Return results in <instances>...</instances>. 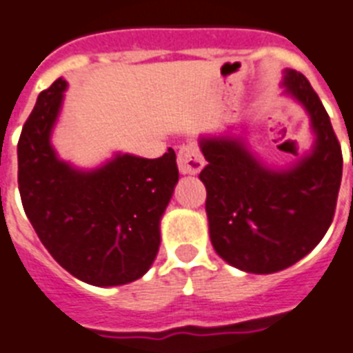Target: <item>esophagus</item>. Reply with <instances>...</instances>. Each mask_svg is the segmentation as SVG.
Segmentation results:
<instances>
[{
  "label": "esophagus",
  "mask_w": 353,
  "mask_h": 353,
  "mask_svg": "<svg viewBox=\"0 0 353 353\" xmlns=\"http://www.w3.org/2000/svg\"><path fill=\"white\" fill-rule=\"evenodd\" d=\"M177 165L181 174H197L204 165L199 147L195 143L183 145L177 152Z\"/></svg>",
  "instance_id": "obj_1"
}]
</instances>
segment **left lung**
Returning <instances> with one entry per match:
<instances>
[{
  "mask_svg": "<svg viewBox=\"0 0 353 353\" xmlns=\"http://www.w3.org/2000/svg\"><path fill=\"white\" fill-rule=\"evenodd\" d=\"M287 91L309 111L316 132L310 156L289 170H269L241 140L203 138L210 239L221 259L242 271H282L319 244L332 224L341 186V145L309 81L287 70Z\"/></svg>",
  "mask_w": 353,
  "mask_h": 353,
  "instance_id": "1",
  "label": "left lung"
}]
</instances>
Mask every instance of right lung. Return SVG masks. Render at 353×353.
I'll return each instance as SVG.
<instances>
[{
	"label": "right lung",
	"instance_id": "obj_1",
	"mask_svg": "<svg viewBox=\"0 0 353 353\" xmlns=\"http://www.w3.org/2000/svg\"><path fill=\"white\" fill-rule=\"evenodd\" d=\"M66 81L39 94L17 143V185L26 217L59 265L97 287L131 283L152 265L159 219L179 179L176 152L131 154L91 172L71 168L50 145Z\"/></svg>",
	"mask_w": 353,
	"mask_h": 353
}]
</instances>
